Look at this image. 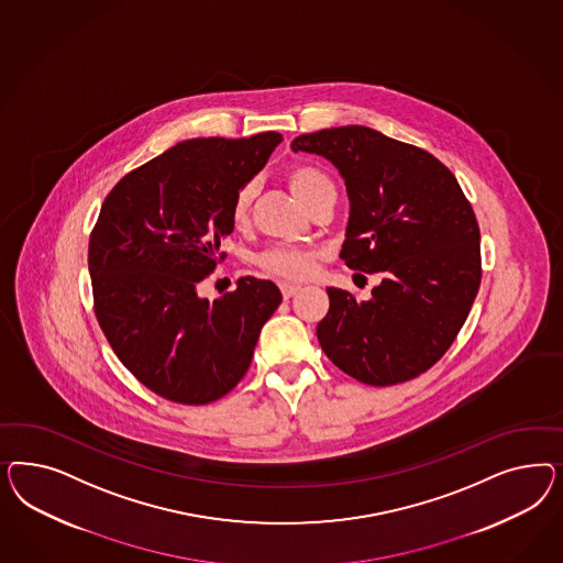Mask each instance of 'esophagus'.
<instances>
[{"mask_svg":"<svg viewBox=\"0 0 563 563\" xmlns=\"http://www.w3.org/2000/svg\"><path fill=\"white\" fill-rule=\"evenodd\" d=\"M299 290H301L299 285H287V283H283V285H280V292H283V297H285V299H290V297H292V295H297Z\"/></svg>","mask_w":563,"mask_h":563,"instance_id":"1","label":"esophagus"}]
</instances>
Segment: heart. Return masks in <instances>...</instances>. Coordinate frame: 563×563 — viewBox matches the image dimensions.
<instances>
[{"instance_id": "obj_1", "label": "heart", "mask_w": 563, "mask_h": 563, "mask_svg": "<svg viewBox=\"0 0 563 563\" xmlns=\"http://www.w3.org/2000/svg\"><path fill=\"white\" fill-rule=\"evenodd\" d=\"M290 191L309 208L316 198L325 191H334V186L324 170L313 165H292L285 175ZM254 202V186L245 184L233 194L229 206V217L235 227H243L250 219V210ZM318 254L297 247V245H276L256 257V266L264 274L280 278V280H303L313 273Z\"/></svg>"}]
</instances>
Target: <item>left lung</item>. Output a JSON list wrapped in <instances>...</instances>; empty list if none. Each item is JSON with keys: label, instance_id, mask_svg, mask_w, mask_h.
<instances>
[{"label": "left lung", "instance_id": "8db88e82", "mask_svg": "<svg viewBox=\"0 0 563 563\" xmlns=\"http://www.w3.org/2000/svg\"><path fill=\"white\" fill-rule=\"evenodd\" d=\"M341 170L351 214L344 264L379 273L369 301L328 289L318 341L344 374L394 386L426 374L459 336L481 285L477 217L433 154L365 125L292 140Z\"/></svg>", "mask_w": 563, "mask_h": 563}]
</instances>
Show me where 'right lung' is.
<instances>
[{
	"label": "right lung",
	"mask_w": 563,
	"mask_h": 563,
	"mask_svg": "<svg viewBox=\"0 0 563 563\" xmlns=\"http://www.w3.org/2000/svg\"><path fill=\"white\" fill-rule=\"evenodd\" d=\"M280 140L179 142L123 175L102 202L88 241L95 316L121 363L170 402L198 407L231 393L283 301L274 283L254 276L221 299L198 297L224 260L233 194Z\"/></svg>",
	"instance_id": "obj_1"
}]
</instances>
